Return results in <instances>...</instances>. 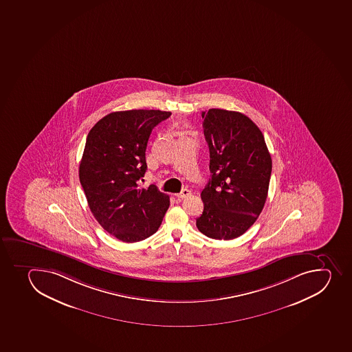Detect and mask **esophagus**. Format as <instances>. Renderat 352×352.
<instances>
[{"label":"esophagus","instance_id":"1","mask_svg":"<svg viewBox=\"0 0 352 352\" xmlns=\"http://www.w3.org/2000/svg\"><path fill=\"white\" fill-rule=\"evenodd\" d=\"M191 191L189 190V189H182V191H181L180 194H177V198H186L188 197V196H190Z\"/></svg>","mask_w":352,"mask_h":352}]
</instances>
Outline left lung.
<instances>
[{
	"label": "left lung",
	"instance_id": "left-lung-1",
	"mask_svg": "<svg viewBox=\"0 0 352 352\" xmlns=\"http://www.w3.org/2000/svg\"><path fill=\"white\" fill-rule=\"evenodd\" d=\"M201 118L212 177L201 191L204 210L196 226L208 237L229 241L244 234L261 213L272 156L261 131L246 115L212 108Z\"/></svg>",
	"mask_w": 352,
	"mask_h": 352
}]
</instances>
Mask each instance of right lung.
Wrapping results in <instances>:
<instances>
[{"label":"right lung","mask_w":352,"mask_h":352,"mask_svg":"<svg viewBox=\"0 0 352 352\" xmlns=\"http://www.w3.org/2000/svg\"><path fill=\"white\" fill-rule=\"evenodd\" d=\"M170 111H114L87 134L80 160V184L94 218L125 243L144 241L157 231L170 197L155 184L140 187L147 170L146 148L151 131Z\"/></svg>","instance_id":"obj_1"}]
</instances>
